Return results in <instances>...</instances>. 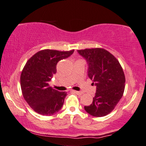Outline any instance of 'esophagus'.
Instances as JSON below:
<instances>
[{
  "instance_id": "34e87169",
  "label": "esophagus",
  "mask_w": 146,
  "mask_h": 146,
  "mask_svg": "<svg viewBox=\"0 0 146 146\" xmlns=\"http://www.w3.org/2000/svg\"><path fill=\"white\" fill-rule=\"evenodd\" d=\"M73 92H74L75 93H76V94H77V95H79V96L83 93L82 92H81V91H73Z\"/></svg>"
}]
</instances>
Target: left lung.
I'll return each mask as SVG.
<instances>
[{"label":"left lung","instance_id":"8db88e82","mask_svg":"<svg viewBox=\"0 0 146 146\" xmlns=\"http://www.w3.org/2000/svg\"><path fill=\"white\" fill-rule=\"evenodd\" d=\"M86 60L87 75L96 86V96L86 111L93 117H104L114 110L123 96L125 78L117 59L101 48L77 50Z\"/></svg>","mask_w":146,"mask_h":146}]
</instances>
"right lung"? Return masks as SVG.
Listing matches in <instances>:
<instances>
[{"label":"right lung","instance_id":"1","mask_svg":"<svg viewBox=\"0 0 146 146\" xmlns=\"http://www.w3.org/2000/svg\"><path fill=\"white\" fill-rule=\"evenodd\" d=\"M73 52L74 50H42L25 64L21 75V90L25 101L37 113L51 115L61 109L67 93L55 90L48 83L57 72L58 62Z\"/></svg>","mask_w":146,"mask_h":146}]
</instances>
